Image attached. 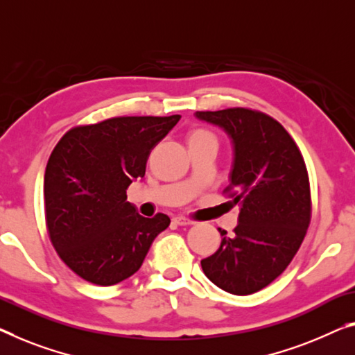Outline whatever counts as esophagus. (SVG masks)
I'll use <instances>...</instances> for the list:
<instances>
[{
	"label": "esophagus",
	"instance_id": "obj_1",
	"mask_svg": "<svg viewBox=\"0 0 355 355\" xmlns=\"http://www.w3.org/2000/svg\"><path fill=\"white\" fill-rule=\"evenodd\" d=\"M172 223L173 225H178V226H189V225H193L194 221L187 218V216H173Z\"/></svg>",
	"mask_w": 355,
	"mask_h": 355
}]
</instances>
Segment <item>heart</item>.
Instances as JSON below:
<instances>
[{
	"label": "heart",
	"instance_id": "b5f03b06",
	"mask_svg": "<svg viewBox=\"0 0 355 355\" xmlns=\"http://www.w3.org/2000/svg\"><path fill=\"white\" fill-rule=\"evenodd\" d=\"M204 137H214V135H211L210 132H207V130H194L191 137H189V140H191V139H204Z\"/></svg>",
	"mask_w": 355,
	"mask_h": 355
}]
</instances>
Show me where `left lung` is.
Instances as JSON below:
<instances>
[{
  "mask_svg": "<svg viewBox=\"0 0 355 355\" xmlns=\"http://www.w3.org/2000/svg\"><path fill=\"white\" fill-rule=\"evenodd\" d=\"M196 118L223 129L234 159L225 194L241 205L234 236H223L214 255L200 261L216 287L250 295L282 274L303 242L311 221L308 168L282 124L261 111H196Z\"/></svg>",
  "mask_w": 355,
  "mask_h": 355,
  "instance_id": "8db88e82",
  "label": "left lung"
}]
</instances>
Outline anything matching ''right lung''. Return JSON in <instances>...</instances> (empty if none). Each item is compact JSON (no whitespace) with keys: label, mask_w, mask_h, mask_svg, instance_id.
Returning <instances> with one entry per match:
<instances>
[{"label":"right lung","mask_w":355,"mask_h":355,"mask_svg":"<svg viewBox=\"0 0 355 355\" xmlns=\"http://www.w3.org/2000/svg\"><path fill=\"white\" fill-rule=\"evenodd\" d=\"M180 118L121 116L78 125L51 153L44 173L47 234L79 277L103 287L130 277L171 225L164 214H137L125 189L145 177L151 150Z\"/></svg>","instance_id":"add662e5"}]
</instances>
